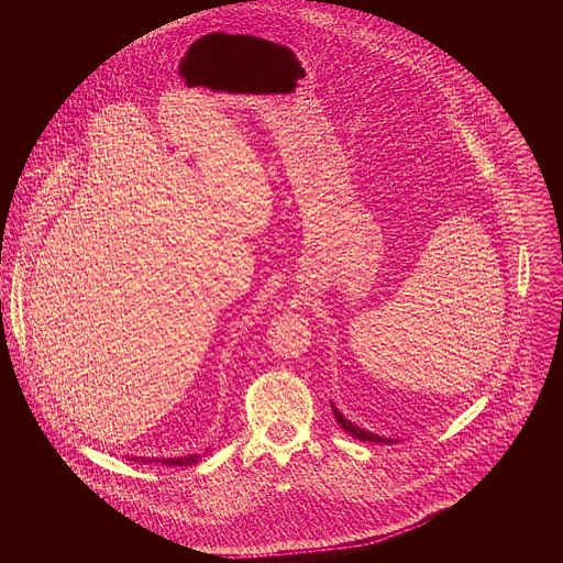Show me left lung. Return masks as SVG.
<instances>
[{
    "instance_id": "1",
    "label": "left lung",
    "mask_w": 563,
    "mask_h": 563,
    "mask_svg": "<svg viewBox=\"0 0 563 563\" xmlns=\"http://www.w3.org/2000/svg\"><path fill=\"white\" fill-rule=\"evenodd\" d=\"M332 412H334V417H336L339 426H341L347 434H352L354 439H358V441H372V443H394V439H385V437L372 434V432H367V430H361L358 426H354L352 421H347V419H345V417L334 408V404H332Z\"/></svg>"
}]
</instances>
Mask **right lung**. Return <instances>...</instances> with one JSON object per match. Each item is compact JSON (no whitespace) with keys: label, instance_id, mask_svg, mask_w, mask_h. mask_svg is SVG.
<instances>
[{"label":"right lung","instance_id":"add662e5","mask_svg":"<svg viewBox=\"0 0 563 563\" xmlns=\"http://www.w3.org/2000/svg\"><path fill=\"white\" fill-rule=\"evenodd\" d=\"M131 459H137V456H131ZM200 454H189V456H180V459H163L165 465H191V463H198ZM137 461H144V463H151V459L146 456H140ZM153 461H159V459H153Z\"/></svg>","mask_w":563,"mask_h":563}]
</instances>
